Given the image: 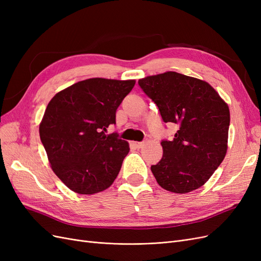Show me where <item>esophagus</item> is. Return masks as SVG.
<instances>
[{"instance_id": "34e87169", "label": "esophagus", "mask_w": 261, "mask_h": 261, "mask_svg": "<svg viewBox=\"0 0 261 261\" xmlns=\"http://www.w3.org/2000/svg\"><path fill=\"white\" fill-rule=\"evenodd\" d=\"M133 145L135 148L140 149V148H143V146H144V141H135V143H133Z\"/></svg>"}]
</instances>
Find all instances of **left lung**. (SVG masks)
<instances>
[{
    "label": "left lung",
    "mask_w": 261,
    "mask_h": 261,
    "mask_svg": "<svg viewBox=\"0 0 261 261\" xmlns=\"http://www.w3.org/2000/svg\"><path fill=\"white\" fill-rule=\"evenodd\" d=\"M138 85L163 122L177 126L174 138L161 141L162 159L151 165L158 184L176 194L201 187L226 153L227 105L208 83L176 72L148 76Z\"/></svg>",
    "instance_id": "left-lung-1"
}]
</instances>
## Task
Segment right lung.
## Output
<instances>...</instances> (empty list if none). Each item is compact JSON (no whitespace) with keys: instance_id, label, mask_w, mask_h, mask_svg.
Here are the masks:
<instances>
[{"instance_id":"1","label":"right lung","mask_w":261,"mask_h":261,"mask_svg":"<svg viewBox=\"0 0 261 261\" xmlns=\"http://www.w3.org/2000/svg\"><path fill=\"white\" fill-rule=\"evenodd\" d=\"M135 81L90 78L58 92L39 127L53 172L73 192L91 195L112 185L129 151L116 133V110Z\"/></svg>"}]
</instances>
